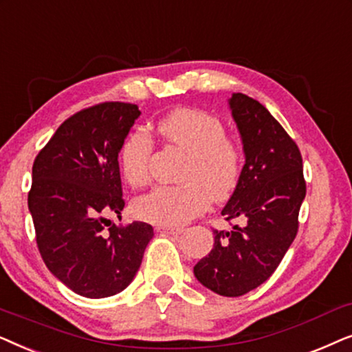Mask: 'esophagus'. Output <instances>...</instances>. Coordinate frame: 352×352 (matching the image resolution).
<instances>
[{"label":"esophagus","mask_w":352,"mask_h":352,"mask_svg":"<svg viewBox=\"0 0 352 352\" xmlns=\"http://www.w3.org/2000/svg\"><path fill=\"white\" fill-rule=\"evenodd\" d=\"M159 232H166V233H172V235H179V233L184 232L182 227H157Z\"/></svg>","instance_id":"obj_1"}]
</instances>
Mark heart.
<instances>
[{"instance_id": "1", "label": "heart", "mask_w": 352, "mask_h": 352, "mask_svg": "<svg viewBox=\"0 0 352 352\" xmlns=\"http://www.w3.org/2000/svg\"><path fill=\"white\" fill-rule=\"evenodd\" d=\"M157 133L170 146L186 154L180 172L184 184L156 186L135 201V214L159 227H179L215 203L230 199L241 182L245 154L240 143L227 135L219 117L195 107H177L159 119ZM151 137L135 129L119 151L122 175L132 188L149 182Z\"/></svg>"}]
</instances>
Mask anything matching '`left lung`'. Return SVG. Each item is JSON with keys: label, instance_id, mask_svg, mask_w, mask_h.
<instances>
[{"label": "left lung", "instance_id": "8db88e82", "mask_svg": "<svg viewBox=\"0 0 352 352\" xmlns=\"http://www.w3.org/2000/svg\"><path fill=\"white\" fill-rule=\"evenodd\" d=\"M230 107L246 162L222 215L243 225L214 230V248L195 265V277L214 293L236 298L264 283L287 254L298 233L306 180L298 144L259 101L233 93Z\"/></svg>", "mask_w": 352, "mask_h": 352}]
</instances>
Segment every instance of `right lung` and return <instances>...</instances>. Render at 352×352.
<instances>
[{
	"label": "right lung",
	"mask_w": 352,
	"mask_h": 352,
	"mask_svg": "<svg viewBox=\"0 0 352 352\" xmlns=\"http://www.w3.org/2000/svg\"><path fill=\"white\" fill-rule=\"evenodd\" d=\"M142 112L106 101L64 120L32 167L29 209L46 267L85 298H107L132 282L154 232L111 223L124 209L119 151Z\"/></svg>",
	"instance_id": "right-lung-1"
}]
</instances>
